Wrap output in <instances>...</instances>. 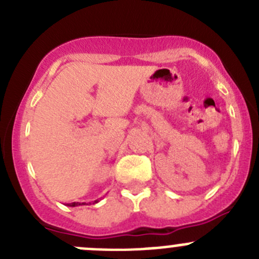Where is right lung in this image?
Wrapping results in <instances>:
<instances>
[{"mask_svg": "<svg viewBox=\"0 0 259 259\" xmlns=\"http://www.w3.org/2000/svg\"><path fill=\"white\" fill-rule=\"evenodd\" d=\"M99 200H95L94 203H98ZM69 207H79V205H85V203H79V202H74V203H69Z\"/></svg>", "mask_w": 259, "mask_h": 259, "instance_id": "add662e5", "label": "right lung"}]
</instances>
